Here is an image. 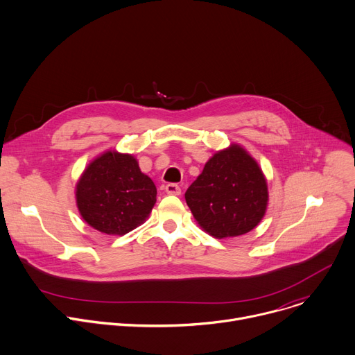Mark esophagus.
Masks as SVG:
<instances>
[{"label":"esophagus","mask_w":355,"mask_h":355,"mask_svg":"<svg viewBox=\"0 0 355 355\" xmlns=\"http://www.w3.org/2000/svg\"><path fill=\"white\" fill-rule=\"evenodd\" d=\"M165 191H166L168 194H172V196H179V194L182 193L180 187H179L176 183H169V184H166V186H165Z\"/></svg>","instance_id":"obj_1"}]
</instances>
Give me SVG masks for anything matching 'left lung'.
Listing matches in <instances>:
<instances>
[{
  "instance_id": "8db88e82",
  "label": "left lung",
  "mask_w": 355,
  "mask_h": 355,
  "mask_svg": "<svg viewBox=\"0 0 355 355\" xmlns=\"http://www.w3.org/2000/svg\"><path fill=\"white\" fill-rule=\"evenodd\" d=\"M268 198L262 169L239 144L216 152L184 193L196 221L218 240L254 230L266 213Z\"/></svg>"
}]
</instances>
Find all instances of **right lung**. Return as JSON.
<instances>
[{"instance_id":"right-lung-1","label":"right lung","mask_w":355,"mask_h":355,"mask_svg":"<svg viewBox=\"0 0 355 355\" xmlns=\"http://www.w3.org/2000/svg\"><path fill=\"white\" fill-rule=\"evenodd\" d=\"M156 203V187L131 153L105 150L93 159L76 184L83 220L108 235H124L141 225Z\"/></svg>"}]
</instances>
